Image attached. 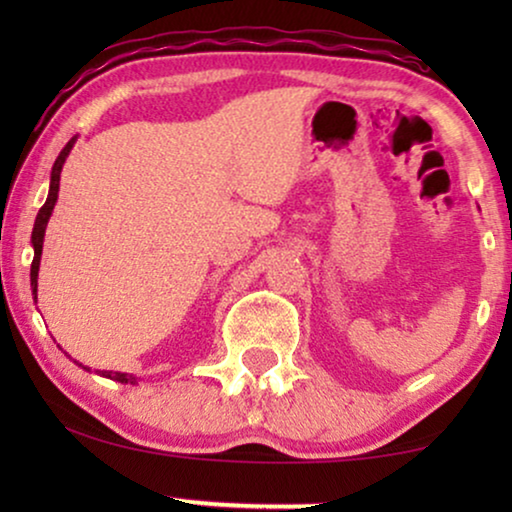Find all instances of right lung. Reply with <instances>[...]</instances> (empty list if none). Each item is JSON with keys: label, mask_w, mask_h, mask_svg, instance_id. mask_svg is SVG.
<instances>
[{"label": "right lung", "mask_w": 512, "mask_h": 512, "mask_svg": "<svg viewBox=\"0 0 512 512\" xmlns=\"http://www.w3.org/2000/svg\"><path fill=\"white\" fill-rule=\"evenodd\" d=\"M74 146V139H69L65 149L60 151V156L55 158V165H53V172H51V191H48V198L44 202V207L39 209L37 214V221H34V230H32V244H34V261H32V270H30V282H32V291L34 296H37V275H39V261H41V247H44V233H46V223L51 219V212L55 207V200H58V188H60V172H62V165H65V158L69 156V151H72ZM111 380H118V382H132V377L123 375V373H104Z\"/></svg>", "instance_id": "1"}]
</instances>
